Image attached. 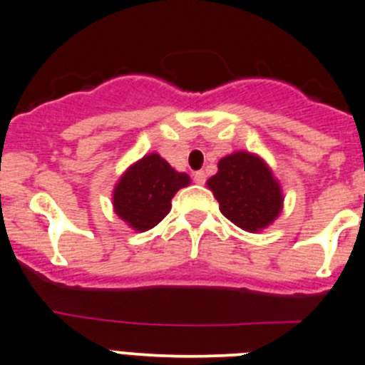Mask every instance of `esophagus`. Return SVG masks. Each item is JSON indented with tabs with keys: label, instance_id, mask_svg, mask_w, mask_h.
Wrapping results in <instances>:
<instances>
[{
	"label": "esophagus",
	"instance_id": "34e87169",
	"mask_svg": "<svg viewBox=\"0 0 365 365\" xmlns=\"http://www.w3.org/2000/svg\"><path fill=\"white\" fill-rule=\"evenodd\" d=\"M205 180H207V175L203 171L194 173V182L198 183V185H203V183H205Z\"/></svg>",
	"mask_w": 365,
	"mask_h": 365
}]
</instances>
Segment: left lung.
I'll return each instance as SVG.
<instances>
[{
    "instance_id": "8db88e82",
    "label": "left lung",
    "mask_w": 365,
    "mask_h": 365,
    "mask_svg": "<svg viewBox=\"0 0 365 365\" xmlns=\"http://www.w3.org/2000/svg\"><path fill=\"white\" fill-rule=\"evenodd\" d=\"M227 220L247 232H259L274 223L282 209L281 185L270 167L247 151L225 156L207 182Z\"/></svg>"
}]
</instances>
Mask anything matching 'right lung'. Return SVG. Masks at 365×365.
<instances>
[{"label": "right lung", "instance_id": "obj_1", "mask_svg": "<svg viewBox=\"0 0 365 365\" xmlns=\"http://www.w3.org/2000/svg\"><path fill=\"white\" fill-rule=\"evenodd\" d=\"M190 178L175 171L156 153L145 155L118 180L113 190V207L120 220L133 230L153 229L171 210V200Z\"/></svg>", "mask_w": 365, "mask_h": 365}]
</instances>
